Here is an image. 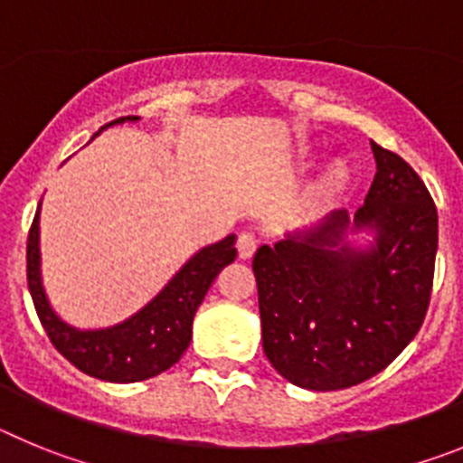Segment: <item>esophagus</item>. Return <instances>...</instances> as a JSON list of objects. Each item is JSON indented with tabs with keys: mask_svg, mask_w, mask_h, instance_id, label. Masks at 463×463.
<instances>
[{
	"mask_svg": "<svg viewBox=\"0 0 463 463\" xmlns=\"http://www.w3.org/2000/svg\"><path fill=\"white\" fill-rule=\"evenodd\" d=\"M236 250H239L241 260H250L257 250V236L250 234V232H243L236 239Z\"/></svg>",
	"mask_w": 463,
	"mask_h": 463,
	"instance_id": "1",
	"label": "esophagus"
}]
</instances>
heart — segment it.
Instances as JSON below:
<instances>
[{
	"label": "heart",
	"instance_id": "obj_1",
	"mask_svg": "<svg viewBox=\"0 0 463 463\" xmlns=\"http://www.w3.org/2000/svg\"><path fill=\"white\" fill-rule=\"evenodd\" d=\"M329 178H331V183H334V185H338V183L345 181V178H347L345 166H334V169H331V174H329Z\"/></svg>",
	"mask_w": 463,
	"mask_h": 463
}]
</instances>
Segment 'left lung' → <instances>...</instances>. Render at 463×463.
<instances>
[{"label": "left lung", "instance_id": "obj_1", "mask_svg": "<svg viewBox=\"0 0 463 463\" xmlns=\"http://www.w3.org/2000/svg\"><path fill=\"white\" fill-rule=\"evenodd\" d=\"M371 148L378 171L353 222L347 211H334L252 257L264 354L304 390L373 378L415 338L429 308L436 203L406 159L378 143ZM347 228H371L376 243L366 251L343 244Z\"/></svg>", "mask_w": 463, "mask_h": 463}]
</instances>
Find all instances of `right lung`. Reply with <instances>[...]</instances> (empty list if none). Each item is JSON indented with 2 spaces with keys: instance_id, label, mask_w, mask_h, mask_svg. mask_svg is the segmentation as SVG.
I'll return each mask as SVG.
<instances>
[{
  "instance_id": "1",
  "label": "right lung",
  "mask_w": 463,
  "mask_h": 463,
  "mask_svg": "<svg viewBox=\"0 0 463 463\" xmlns=\"http://www.w3.org/2000/svg\"><path fill=\"white\" fill-rule=\"evenodd\" d=\"M125 120L134 122L138 118H118L109 125ZM234 243L236 236L229 234L227 239L202 248L171 278L169 285L129 320L109 329L80 331L57 317L41 285L39 211H36L27 236V285L36 315L51 343L57 347V353L92 378L106 383H138L171 369L183 357L192 341V320L196 308L206 297L215 276L236 260Z\"/></svg>"
}]
</instances>
